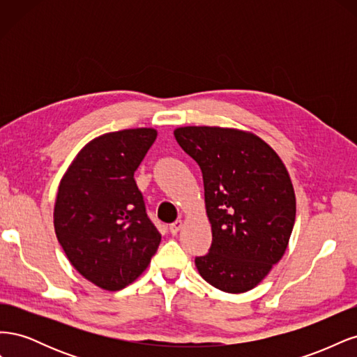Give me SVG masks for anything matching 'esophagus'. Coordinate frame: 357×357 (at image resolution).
Wrapping results in <instances>:
<instances>
[{"label":"esophagus","mask_w":357,"mask_h":357,"mask_svg":"<svg viewBox=\"0 0 357 357\" xmlns=\"http://www.w3.org/2000/svg\"><path fill=\"white\" fill-rule=\"evenodd\" d=\"M181 226H183V222H181V220H176L174 223H171V226H169V232H171L172 235H177V234H178V231L181 229Z\"/></svg>","instance_id":"obj_1"}]
</instances>
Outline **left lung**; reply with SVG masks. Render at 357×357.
<instances>
[{
    "instance_id": "1",
    "label": "left lung",
    "mask_w": 357,
    "mask_h": 357,
    "mask_svg": "<svg viewBox=\"0 0 357 357\" xmlns=\"http://www.w3.org/2000/svg\"><path fill=\"white\" fill-rule=\"evenodd\" d=\"M174 137L202 171L213 241L195 259L201 277L228 294L253 289L283 257L295 225L284 164L264 139L240 129L183 126Z\"/></svg>"
}]
</instances>
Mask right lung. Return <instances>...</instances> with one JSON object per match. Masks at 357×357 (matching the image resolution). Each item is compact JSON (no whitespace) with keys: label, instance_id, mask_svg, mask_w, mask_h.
<instances>
[{"label":"right lung","instance_id":"obj_1","mask_svg":"<svg viewBox=\"0 0 357 357\" xmlns=\"http://www.w3.org/2000/svg\"><path fill=\"white\" fill-rule=\"evenodd\" d=\"M158 132L123 129L93 138L63 174L53 211L58 241L91 283L121 290L143 274L160 234L149 219L134 172Z\"/></svg>","mask_w":357,"mask_h":357}]
</instances>
